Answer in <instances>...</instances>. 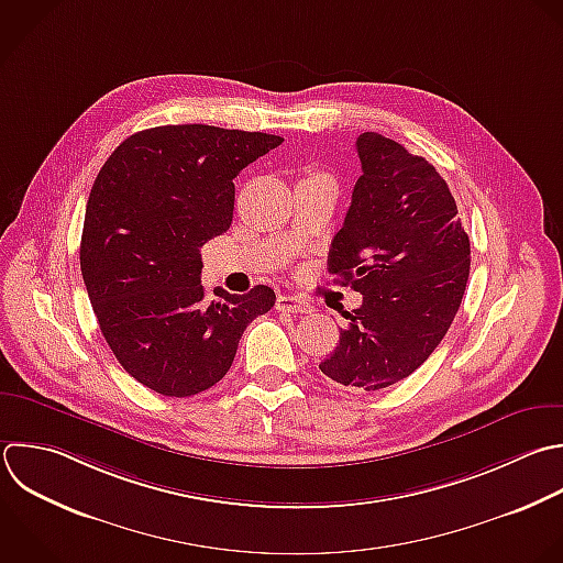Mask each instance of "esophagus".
<instances>
[{"mask_svg":"<svg viewBox=\"0 0 563 563\" xmlns=\"http://www.w3.org/2000/svg\"><path fill=\"white\" fill-rule=\"evenodd\" d=\"M277 310L295 312V314H308V312H312V303L306 297H299V295H279L277 297Z\"/></svg>","mask_w":563,"mask_h":563,"instance_id":"obj_1","label":"esophagus"}]
</instances>
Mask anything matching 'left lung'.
<instances>
[{
	"mask_svg": "<svg viewBox=\"0 0 563 563\" xmlns=\"http://www.w3.org/2000/svg\"><path fill=\"white\" fill-rule=\"evenodd\" d=\"M361 178L328 253V273L363 295L341 312L334 352L319 369L376 391L418 369L446 334L471 266L455 200L422 156L376 132L356 139Z\"/></svg>",
	"mask_w": 563,
	"mask_h": 563,
	"instance_id": "8db88e82",
	"label": "left lung"
}]
</instances>
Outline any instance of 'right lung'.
<instances>
[{
    "label": "right lung",
    "instance_id": "1",
    "mask_svg": "<svg viewBox=\"0 0 563 563\" xmlns=\"http://www.w3.org/2000/svg\"><path fill=\"white\" fill-rule=\"evenodd\" d=\"M282 136L213 125L132 134L101 167L86 209L81 273L123 369L185 398L231 367L246 325L275 306L268 286L205 301L200 249L233 222V178Z\"/></svg>",
    "mask_w": 563,
    "mask_h": 563
}]
</instances>
